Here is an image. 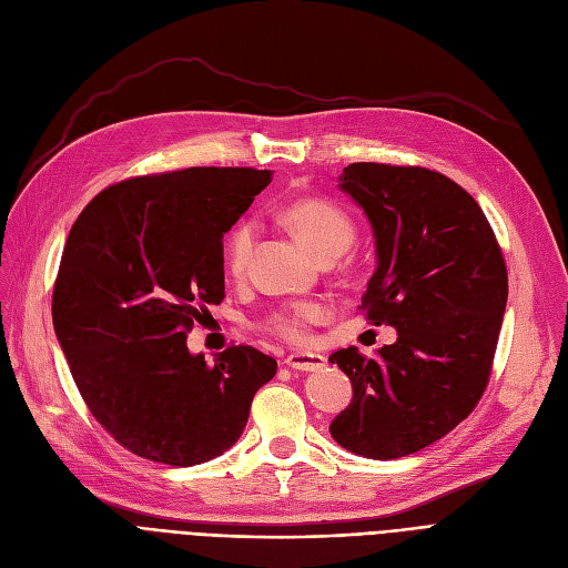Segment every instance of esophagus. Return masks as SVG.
<instances>
[{
    "label": "esophagus",
    "mask_w": 568,
    "mask_h": 568,
    "mask_svg": "<svg viewBox=\"0 0 568 568\" xmlns=\"http://www.w3.org/2000/svg\"><path fill=\"white\" fill-rule=\"evenodd\" d=\"M285 365L287 368H292V371H302V373H314V371H321L323 365H325V358L321 356V354H304V352H300V354H290L287 358H285Z\"/></svg>",
    "instance_id": "obj_1"
}]
</instances>
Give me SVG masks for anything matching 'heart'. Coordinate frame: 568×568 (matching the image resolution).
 Wrapping results in <instances>:
<instances>
[{"label": "heart", "mask_w": 568, "mask_h": 568, "mask_svg": "<svg viewBox=\"0 0 568 568\" xmlns=\"http://www.w3.org/2000/svg\"><path fill=\"white\" fill-rule=\"evenodd\" d=\"M283 222L292 229L302 245L314 252V257L321 260H337L339 254L352 247L356 226L349 219V214L342 212L337 205L325 203V200H300V203L290 205L283 210ZM254 237H257V229L252 222L243 219L237 222L231 233L226 235V264L233 273L245 271L252 250ZM323 318V308L318 304H297L281 314L268 318V327L273 333H278L285 339H304L306 327L311 323H318Z\"/></svg>", "instance_id": "heart-1"}]
</instances>
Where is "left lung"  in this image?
Segmentation results:
<instances>
[{
  "instance_id": "obj_1",
  "label": "left lung",
  "mask_w": 568,
  "mask_h": 568,
  "mask_svg": "<svg viewBox=\"0 0 568 568\" xmlns=\"http://www.w3.org/2000/svg\"><path fill=\"white\" fill-rule=\"evenodd\" d=\"M339 191L365 212L377 266L363 308L396 327L375 358L356 346L331 356L354 398L335 442L394 460L438 442L479 404L507 306V268L486 214L465 189L425 168L354 162Z\"/></svg>"
}]
</instances>
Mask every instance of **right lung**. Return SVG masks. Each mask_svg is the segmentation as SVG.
Segmentation results:
<instances>
[{
    "label": "right lung",
    "mask_w": 568,
    "mask_h": 568,
    "mask_svg": "<svg viewBox=\"0 0 568 568\" xmlns=\"http://www.w3.org/2000/svg\"><path fill=\"white\" fill-rule=\"evenodd\" d=\"M271 184L268 170L189 168L101 191L72 224L51 318L91 415L126 450L174 467L241 438L278 363L229 346L191 354L205 304L224 295V235Z\"/></svg>",
    "instance_id": "right-lung-1"
}]
</instances>
